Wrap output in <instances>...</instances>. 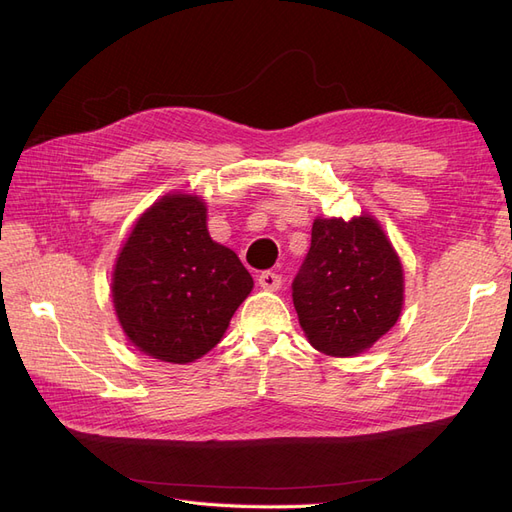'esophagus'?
Returning <instances> with one entry per match:
<instances>
[{
  "instance_id": "esophagus-1",
  "label": "esophagus",
  "mask_w": 512,
  "mask_h": 512,
  "mask_svg": "<svg viewBox=\"0 0 512 512\" xmlns=\"http://www.w3.org/2000/svg\"><path fill=\"white\" fill-rule=\"evenodd\" d=\"M258 286L265 290H277L282 286V275H277L273 271H262L258 275Z\"/></svg>"
}]
</instances>
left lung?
Segmentation results:
<instances>
[{"label":"left lung","mask_w":512,"mask_h":512,"mask_svg":"<svg viewBox=\"0 0 512 512\" xmlns=\"http://www.w3.org/2000/svg\"><path fill=\"white\" fill-rule=\"evenodd\" d=\"M292 301L316 350L352 356L374 346L404 303V271L378 222L316 220Z\"/></svg>","instance_id":"8db88e82"}]
</instances>
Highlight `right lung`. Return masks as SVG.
Returning a JSON list of instances; mask_svg holds the SVG:
<instances>
[{"label": "right lung", "mask_w": 512, "mask_h": 512, "mask_svg": "<svg viewBox=\"0 0 512 512\" xmlns=\"http://www.w3.org/2000/svg\"><path fill=\"white\" fill-rule=\"evenodd\" d=\"M252 286L237 254L209 237L205 203L170 194L141 215L123 245L113 301L138 350L183 365L220 342Z\"/></svg>", "instance_id": "obj_1"}]
</instances>
